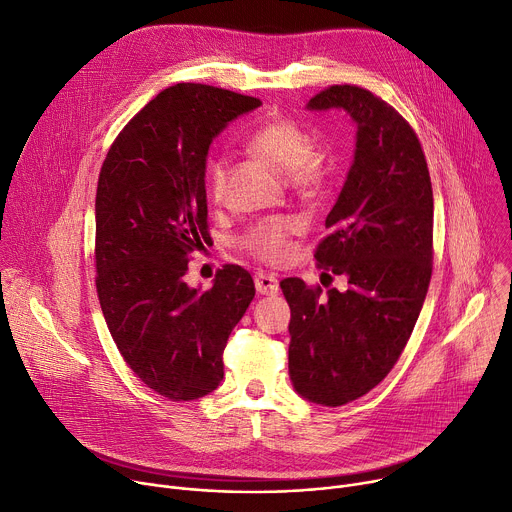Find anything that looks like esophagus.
<instances>
[{"mask_svg": "<svg viewBox=\"0 0 512 512\" xmlns=\"http://www.w3.org/2000/svg\"><path fill=\"white\" fill-rule=\"evenodd\" d=\"M254 285H256V291L260 295H277L279 293V281L274 274H268V272H256L254 274Z\"/></svg>", "mask_w": 512, "mask_h": 512, "instance_id": "esophagus-1", "label": "esophagus"}]
</instances>
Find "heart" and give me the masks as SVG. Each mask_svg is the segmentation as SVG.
I'll return each instance as SVG.
<instances>
[{
	"label": "heart",
	"mask_w": 512,
	"mask_h": 512,
	"mask_svg": "<svg viewBox=\"0 0 512 512\" xmlns=\"http://www.w3.org/2000/svg\"><path fill=\"white\" fill-rule=\"evenodd\" d=\"M250 153L270 164L274 170L285 172L287 180L299 192H316L324 180L322 157L313 151L311 135L295 121L272 116L256 125L244 139ZM225 188V164L215 160L209 166V194L219 201ZM295 231V223L289 217L268 219L254 225L242 240V246L256 258L279 264L287 260L291 248L289 240Z\"/></svg>",
	"instance_id": "1"
}]
</instances>
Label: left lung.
Here are the masks:
<instances>
[{
  "mask_svg": "<svg viewBox=\"0 0 512 512\" xmlns=\"http://www.w3.org/2000/svg\"><path fill=\"white\" fill-rule=\"evenodd\" d=\"M313 112L342 110L357 127L355 153L320 266L342 274L346 291L285 279L291 307L289 377L301 398L342 406L365 396L398 363L432 272V186L420 141L402 116L359 86L313 96Z\"/></svg>",
  "mask_w": 512,
  "mask_h": 512,
  "instance_id": "1",
  "label": "left lung"
}]
</instances>
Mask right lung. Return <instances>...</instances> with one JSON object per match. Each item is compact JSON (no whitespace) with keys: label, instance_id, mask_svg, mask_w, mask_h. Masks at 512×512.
I'll list each match as a JSON object with an SVG mask.
<instances>
[{"label":"right lung","instance_id":"right-lung-1","mask_svg":"<svg viewBox=\"0 0 512 512\" xmlns=\"http://www.w3.org/2000/svg\"><path fill=\"white\" fill-rule=\"evenodd\" d=\"M258 98L203 84L157 94L112 143L96 192V289L112 340L133 373L174 402L199 400L223 379L227 338L254 299L240 266L213 287L184 274L207 233L213 139Z\"/></svg>","mask_w":512,"mask_h":512}]
</instances>
